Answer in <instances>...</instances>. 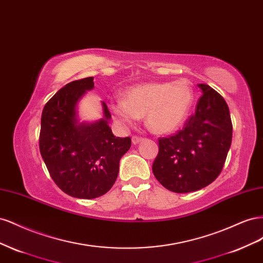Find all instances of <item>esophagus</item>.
Segmentation results:
<instances>
[{
	"label": "esophagus",
	"mask_w": 263,
	"mask_h": 263,
	"mask_svg": "<svg viewBox=\"0 0 263 263\" xmlns=\"http://www.w3.org/2000/svg\"><path fill=\"white\" fill-rule=\"evenodd\" d=\"M144 140V138H141V137H138V136H133V138H132V142L134 145H137V144H139L140 141H142Z\"/></svg>",
	"instance_id": "1"
}]
</instances>
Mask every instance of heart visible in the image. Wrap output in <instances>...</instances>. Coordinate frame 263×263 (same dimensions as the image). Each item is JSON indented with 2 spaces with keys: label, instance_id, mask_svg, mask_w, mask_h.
Wrapping results in <instances>:
<instances>
[{
  "label": "heart",
  "instance_id": "obj_1",
  "mask_svg": "<svg viewBox=\"0 0 263 263\" xmlns=\"http://www.w3.org/2000/svg\"><path fill=\"white\" fill-rule=\"evenodd\" d=\"M124 99L110 102L114 116L124 125H133L145 116L146 125L156 134H169L184 123L194 95L186 81L151 82L132 86Z\"/></svg>",
  "mask_w": 263,
  "mask_h": 263
}]
</instances>
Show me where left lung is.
I'll return each mask as SVG.
<instances>
[{"label": "left lung", "mask_w": 263, "mask_h": 263, "mask_svg": "<svg viewBox=\"0 0 263 263\" xmlns=\"http://www.w3.org/2000/svg\"><path fill=\"white\" fill-rule=\"evenodd\" d=\"M202 97L195 113L182 130L159 138V154L153 164L156 179L169 191L189 193L216 179L232 145L233 125L221 95L208 84H198Z\"/></svg>", "instance_id": "obj_1"}]
</instances>
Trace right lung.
I'll use <instances>...</instances> for the list:
<instances>
[{
  "mask_svg": "<svg viewBox=\"0 0 263 263\" xmlns=\"http://www.w3.org/2000/svg\"><path fill=\"white\" fill-rule=\"evenodd\" d=\"M93 77L72 81L47 102L42 114L39 149L50 177L60 190L77 198L104 195L115 183L119 160L129 150V137H115L110 113L102 102L103 117L80 122L78 104L94 87Z\"/></svg>",
  "mask_w": 263,
  "mask_h": 263,
  "instance_id": "obj_1",
  "label": "right lung"
}]
</instances>
